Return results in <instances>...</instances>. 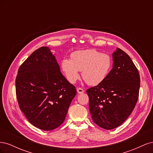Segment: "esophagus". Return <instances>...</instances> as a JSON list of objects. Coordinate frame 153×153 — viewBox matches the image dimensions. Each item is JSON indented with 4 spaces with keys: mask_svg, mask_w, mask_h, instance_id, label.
I'll return each mask as SVG.
<instances>
[{
    "mask_svg": "<svg viewBox=\"0 0 153 153\" xmlns=\"http://www.w3.org/2000/svg\"><path fill=\"white\" fill-rule=\"evenodd\" d=\"M76 91H77V92L78 94H82L84 92V90L82 89V88H77Z\"/></svg>",
    "mask_w": 153,
    "mask_h": 153,
    "instance_id": "obj_1",
    "label": "esophagus"
}]
</instances>
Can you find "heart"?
<instances>
[{
    "mask_svg": "<svg viewBox=\"0 0 153 153\" xmlns=\"http://www.w3.org/2000/svg\"><path fill=\"white\" fill-rule=\"evenodd\" d=\"M112 65L109 55L101 53L96 50L88 49L76 51L71 55V60L64 59L62 69L68 81L74 84L82 76L89 85H98L108 76Z\"/></svg>",
    "mask_w": 153,
    "mask_h": 153,
    "instance_id": "b5f03b06",
    "label": "heart"
}]
</instances>
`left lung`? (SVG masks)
<instances>
[{
    "label": "left lung",
    "instance_id": "left-lung-1",
    "mask_svg": "<svg viewBox=\"0 0 153 153\" xmlns=\"http://www.w3.org/2000/svg\"><path fill=\"white\" fill-rule=\"evenodd\" d=\"M113 68L100 84L87 90L93 121L112 129L122 124L136 105L140 75L129 55L117 48L112 53Z\"/></svg>",
    "mask_w": 153,
    "mask_h": 153
}]
</instances>
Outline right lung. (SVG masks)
Instances as JSON below:
<instances>
[{
	"mask_svg": "<svg viewBox=\"0 0 153 153\" xmlns=\"http://www.w3.org/2000/svg\"><path fill=\"white\" fill-rule=\"evenodd\" d=\"M15 83L18 105L30 123L48 131L64 123L76 91L48 47L36 50L23 62Z\"/></svg>",
	"mask_w": 153,
	"mask_h": 153,
	"instance_id": "right-lung-1",
	"label": "right lung"
}]
</instances>
